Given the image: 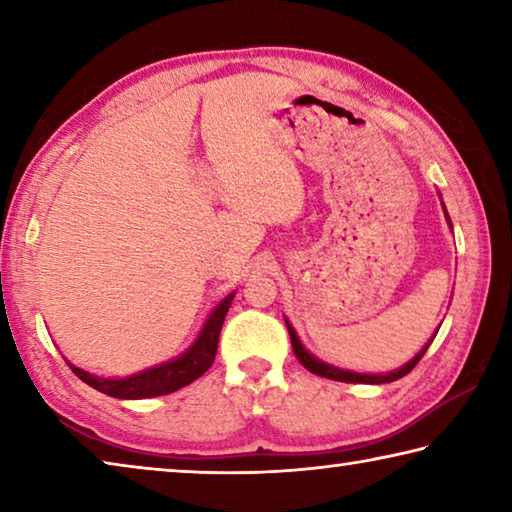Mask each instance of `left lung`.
<instances>
[{
  "label": "left lung",
  "instance_id": "1",
  "mask_svg": "<svg viewBox=\"0 0 512 512\" xmlns=\"http://www.w3.org/2000/svg\"><path fill=\"white\" fill-rule=\"evenodd\" d=\"M440 203H443V201H440ZM443 210H445V219H447V223H449V228H452V219H449L445 203H443ZM284 323H287V329H289L293 352H296V357H298V361L302 363V366H305L309 372H314V375H318V377H327V379H334V381H345V384H388V381L402 379L404 375H409V372L415 368V363H418V361L422 359V354L427 352L431 341L436 339V334H438V332L433 334L431 341H429L427 345H424V348H422L418 354H415V357H413L409 363H404L402 368H397V370H393V372H384V375H368V372L345 370V368H339V366H332V363H327V361H320L318 357H314V354H311V352L305 348V345L300 343L296 329H293V325L289 323L287 318H284Z\"/></svg>",
  "mask_w": 512,
  "mask_h": 512
}]
</instances>
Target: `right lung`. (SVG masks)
Here are the masks:
<instances>
[{"label": "right lung", "mask_w": 512, "mask_h": 512, "mask_svg": "<svg viewBox=\"0 0 512 512\" xmlns=\"http://www.w3.org/2000/svg\"><path fill=\"white\" fill-rule=\"evenodd\" d=\"M237 291H232L225 296L219 305H216L210 316L205 318L201 332L194 339L189 348L158 366L146 368L135 372V375L128 377H99L92 375L88 370L76 368L74 363L67 361V366L74 370V375L79 377L85 384L97 388L99 393H106L110 397H117V400H144V397H158V395H169L178 388L192 384L194 379L205 375L207 368L214 363L216 348H219V334L223 327L225 314L232 305V298H235Z\"/></svg>", "instance_id": "obj_1"}]
</instances>
